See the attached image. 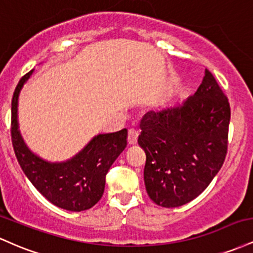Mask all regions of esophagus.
<instances>
[{"label": "esophagus", "instance_id": "obj_1", "mask_svg": "<svg viewBox=\"0 0 253 253\" xmlns=\"http://www.w3.org/2000/svg\"><path fill=\"white\" fill-rule=\"evenodd\" d=\"M138 136H139V130L135 128H130L128 130V143L129 144H136L138 141Z\"/></svg>", "mask_w": 253, "mask_h": 253}]
</instances>
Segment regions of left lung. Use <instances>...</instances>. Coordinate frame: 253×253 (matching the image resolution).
Returning <instances> with one entry per match:
<instances>
[{"label": "left lung", "mask_w": 253, "mask_h": 253, "mask_svg": "<svg viewBox=\"0 0 253 253\" xmlns=\"http://www.w3.org/2000/svg\"><path fill=\"white\" fill-rule=\"evenodd\" d=\"M229 119L228 98L207 69L182 106L144 115L138 143L146 153L145 187L156 205L179 207L210 185L227 155Z\"/></svg>", "instance_id": "8db88e82"}]
</instances>
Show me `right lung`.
<instances>
[{
    "label": "right lung",
    "mask_w": 253,
    "mask_h": 253,
    "mask_svg": "<svg viewBox=\"0 0 253 253\" xmlns=\"http://www.w3.org/2000/svg\"><path fill=\"white\" fill-rule=\"evenodd\" d=\"M33 70L22 76L11 100L10 135L20 167L32 184L57 207L81 211L91 208L103 195L106 176L127 146V129L98 134L71 161L52 164L31 152L17 129V98Z\"/></svg>",
    "instance_id": "right-lung-1"
}]
</instances>
